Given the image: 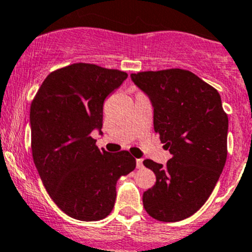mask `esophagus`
I'll list each match as a JSON object with an SVG mask.
<instances>
[{"label":"esophagus","instance_id":"obj_1","mask_svg":"<svg viewBox=\"0 0 252 252\" xmlns=\"http://www.w3.org/2000/svg\"><path fill=\"white\" fill-rule=\"evenodd\" d=\"M136 166H137V168H143V159H137Z\"/></svg>","mask_w":252,"mask_h":252}]
</instances>
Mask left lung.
<instances>
[{"label":"left lung","instance_id":"8db88e82","mask_svg":"<svg viewBox=\"0 0 252 252\" xmlns=\"http://www.w3.org/2000/svg\"><path fill=\"white\" fill-rule=\"evenodd\" d=\"M154 109V129L172 158L166 166L144 160L157 182L143 193L145 211L177 222L195 214L211 195L227 159L228 116L221 95L183 69L131 74Z\"/></svg>","mask_w":252,"mask_h":252}]
</instances>
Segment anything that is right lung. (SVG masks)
Returning a JSON list of instances; mask_svg holds the SVG:
<instances>
[{"mask_svg": "<svg viewBox=\"0 0 252 252\" xmlns=\"http://www.w3.org/2000/svg\"><path fill=\"white\" fill-rule=\"evenodd\" d=\"M128 75L76 63L51 72L30 108L31 150L41 181L57 206L72 219L99 221L113 210L116 183L136 167L126 150H99L105 98Z\"/></svg>", "mask_w": 252, "mask_h": 252, "instance_id": "obj_1", "label": "right lung"}]
</instances>
